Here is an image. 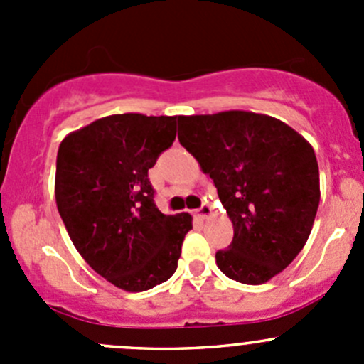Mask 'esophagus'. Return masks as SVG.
Wrapping results in <instances>:
<instances>
[{"label": "esophagus", "mask_w": 364, "mask_h": 364, "mask_svg": "<svg viewBox=\"0 0 364 364\" xmlns=\"http://www.w3.org/2000/svg\"><path fill=\"white\" fill-rule=\"evenodd\" d=\"M211 211H213V209H211V205H209V204H203V205H200L199 209H197V211H196V215H197V218L204 220V218H208L209 215H211Z\"/></svg>", "instance_id": "obj_1"}]
</instances>
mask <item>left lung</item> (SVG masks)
Returning a JSON list of instances; mask_svg holds the SVG:
<instances>
[{"mask_svg": "<svg viewBox=\"0 0 364 364\" xmlns=\"http://www.w3.org/2000/svg\"><path fill=\"white\" fill-rule=\"evenodd\" d=\"M179 130L234 227L216 266L241 284L271 280L303 250L314 227L321 200L314 148L284 121L247 111L181 116Z\"/></svg>", "mask_w": 364, "mask_h": 364, "instance_id": "1", "label": "left lung"}]
</instances>
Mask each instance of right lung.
<instances>
[{
    "label": "right lung",
    "mask_w": 364,
    "mask_h": 364,
    "mask_svg": "<svg viewBox=\"0 0 364 364\" xmlns=\"http://www.w3.org/2000/svg\"><path fill=\"white\" fill-rule=\"evenodd\" d=\"M179 116L114 114L63 139L56 204L73 247L100 277L128 292L164 284L192 229L188 213L164 215L148 171L172 146Z\"/></svg>",
    "instance_id": "obj_1"
}]
</instances>
